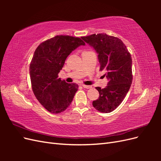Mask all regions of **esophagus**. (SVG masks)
Masks as SVG:
<instances>
[{
    "instance_id": "esophagus-1",
    "label": "esophagus",
    "mask_w": 161,
    "mask_h": 161,
    "mask_svg": "<svg viewBox=\"0 0 161 161\" xmlns=\"http://www.w3.org/2000/svg\"><path fill=\"white\" fill-rule=\"evenodd\" d=\"M83 87V88H85V89H91V86H88V85H81Z\"/></svg>"
}]
</instances>
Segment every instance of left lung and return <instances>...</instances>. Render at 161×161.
Here are the masks:
<instances>
[{"mask_svg":"<svg viewBox=\"0 0 161 161\" xmlns=\"http://www.w3.org/2000/svg\"><path fill=\"white\" fill-rule=\"evenodd\" d=\"M98 53L100 70H105L108 83L104 89L97 86L99 99L92 101L102 113H110L123 101L132 82V60L130 52L119 38L106 33L81 37Z\"/></svg>","mask_w":161,"mask_h":161,"instance_id":"1","label":"left lung"}]
</instances>
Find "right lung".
<instances>
[{"label":"right lung","mask_w":161,"mask_h":161,"mask_svg":"<svg viewBox=\"0 0 161 161\" xmlns=\"http://www.w3.org/2000/svg\"><path fill=\"white\" fill-rule=\"evenodd\" d=\"M85 43L80 38L56 36L40 43L33 53L30 66L31 86L37 99L52 114L69 108L79 85L67 83L58 78L66 58Z\"/></svg>","instance_id":"add662e5"}]
</instances>
